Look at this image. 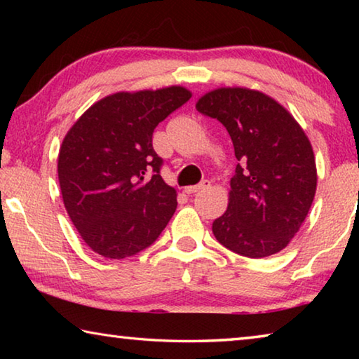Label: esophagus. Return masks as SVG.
Segmentation results:
<instances>
[{
    "label": "esophagus",
    "mask_w": 359,
    "mask_h": 359,
    "mask_svg": "<svg viewBox=\"0 0 359 359\" xmlns=\"http://www.w3.org/2000/svg\"><path fill=\"white\" fill-rule=\"evenodd\" d=\"M209 187H210V182L209 180H203L201 184H198V185L185 187V193L187 194H193V193H198V191H201V190H205V188H209Z\"/></svg>",
    "instance_id": "1"
}]
</instances>
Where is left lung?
<instances>
[{
    "label": "left lung",
    "instance_id": "8db88e82",
    "mask_svg": "<svg viewBox=\"0 0 359 359\" xmlns=\"http://www.w3.org/2000/svg\"><path fill=\"white\" fill-rule=\"evenodd\" d=\"M196 109L226 128L238 158L228 210L212 233L228 250L264 258L283 250L299 231L317 190V168L306 133L264 93L218 88Z\"/></svg>",
    "mask_w": 359,
    "mask_h": 359
}]
</instances>
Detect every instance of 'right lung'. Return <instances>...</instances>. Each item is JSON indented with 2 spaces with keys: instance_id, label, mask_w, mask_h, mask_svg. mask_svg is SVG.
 I'll use <instances>...</instances> for the list:
<instances>
[{
  "instance_id": "right-lung-1",
  "label": "right lung",
  "mask_w": 359,
  "mask_h": 359,
  "mask_svg": "<svg viewBox=\"0 0 359 359\" xmlns=\"http://www.w3.org/2000/svg\"><path fill=\"white\" fill-rule=\"evenodd\" d=\"M191 93L182 87L115 93L93 104L68 131L58 155V180L71 222L106 258L150 247L177 208L161 179L154 130Z\"/></svg>"
}]
</instances>
